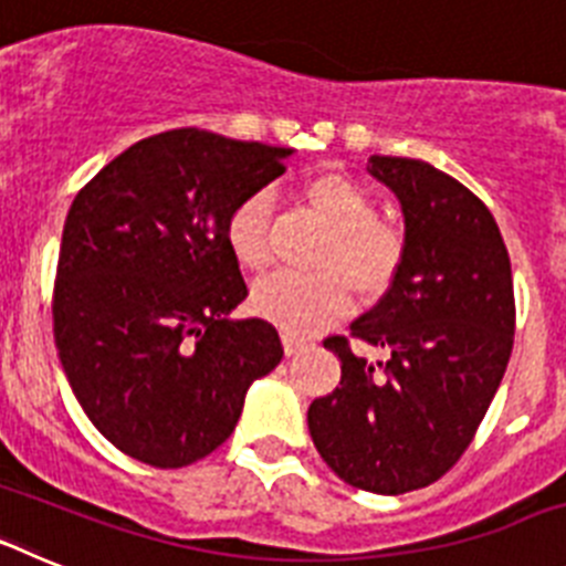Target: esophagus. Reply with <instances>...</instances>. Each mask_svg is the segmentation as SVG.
Masks as SVG:
<instances>
[{
    "mask_svg": "<svg viewBox=\"0 0 566 566\" xmlns=\"http://www.w3.org/2000/svg\"><path fill=\"white\" fill-rule=\"evenodd\" d=\"M283 348H286V354L289 357H294V354H300V352H306L308 348V343L303 337H297V334H292V332H283Z\"/></svg>",
    "mask_w": 566,
    "mask_h": 566,
    "instance_id": "obj_1",
    "label": "esophagus"
}]
</instances>
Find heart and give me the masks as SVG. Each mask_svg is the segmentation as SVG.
Masks as SVG:
<instances>
[{
    "label": "heart",
    "instance_id": "1",
    "mask_svg": "<svg viewBox=\"0 0 566 566\" xmlns=\"http://www.w3.org/2000/svg\"><path fill=\"white\" fill-rule=\"evenodd\" d=\"M303 201L328 227L319 252V272H274L254 286L252 303L260 314L292 334H312L343 317L363 297L388 292L402 263V240L377 221V203L345 172H317L303 184ZM272 198L252 192L227 218V243L234 260L249 272L272 263L269 247Z\"/></svg>",
    "mask_w": 566,
    "mask_h": 566
}]
</instances>
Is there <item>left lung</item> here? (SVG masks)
<instances>
[{
  "mask_svg": "<svg viewBox=\"0 0 566 566\" xmlns=\"http://www.w3.org/2000/svg\"><path fill=\"white\" fill-rule=\"evenodd\" d=\"M368 172L402 209V263L352 334L382 348L343 363L339 388L308 405V433L343 482L397 496L444 476L476 433L507 371L516 332L507 247L468 187L417 158L371 155Z\"/></svg>",
  "mask_w": 566,
  "mask_h": 566,
  "instance_id": "left-lung-1",
  "label": "left lung"
}]
</instances>
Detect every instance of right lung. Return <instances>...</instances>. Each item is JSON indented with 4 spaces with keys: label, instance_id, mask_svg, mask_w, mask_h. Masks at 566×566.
<instances>
[{
    "label": "right lung",
    "instance_id": "right-lung-1",
    "mask_svg": "<svg viewBox=\"0 0 566 566\" xmlns=\"http://www.w3.org/2000/svg\"><path fill=\"white\" fill-rule=\"evenodd\" d=\"M292 153L169 129L124 149L70 207L53 337L78 405L127 457L153 468L209 457L283 359L272 323L229 317L247 283L227 218Z\"/></svg>",
    "mask_w": 566,
    "mask_h": 566
}]
</instances>
